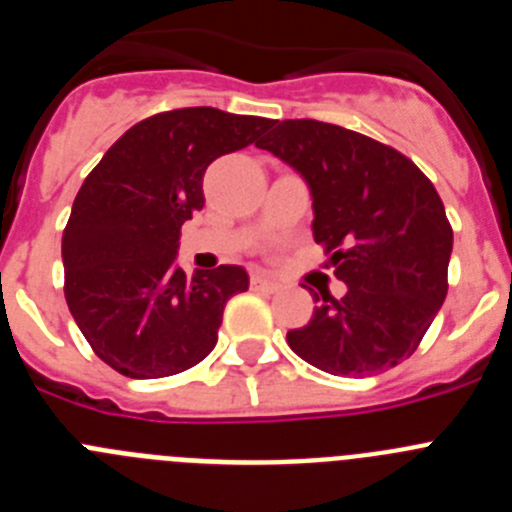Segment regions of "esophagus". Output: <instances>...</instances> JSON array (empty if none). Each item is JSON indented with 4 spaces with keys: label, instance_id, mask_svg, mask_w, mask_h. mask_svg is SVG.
<instances>
[{
    "label": "esophagus",
    "instance_id": "34e87169",
    "mask_svg": "<svg viewBox=\"0 0 512 512\" xmlns=\"http://www.w3.org/2000/svg\"><path fill=\"white\" fill-rule=\"evenodd\" d=\"M251 287L253 289H261V292H277L279 282L269 279V277H266V274H253V277H251Z\"/></svg>",
    "mask_w": 512,
    "mask_h": 512
}]
</instances>
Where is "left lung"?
<instances>
[{
  "label": "left lung",
  "instance_id": "obj_1",
  "mask_svg": "<svg viewBox=\"0 0 512 512\" xmlns=\"http://www.w3.org/2000/svg\"><path fill=\"white\" fill-rule=\"evenodd\" d=\"M305 179L312 238L346 295H323L289 330L300 359L336 377H372L410 359L446 300L454 233L436 187L379 140L318 120H274L256 143Z\"/></svg>",
  "mask_w": 512,
  "mask_h": 512
}]
</instances>
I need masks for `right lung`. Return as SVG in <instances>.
<instances>
[{
    "label": "right lung",
    "mask_w": 512,
    "mask_h": 512,
    "mask_svg": "<svg viewBox=\"0 0 512 512\" xmlns=\"http://www.w3.org/2000/svg\"><path fill=\"white\" fill-rule=\"evenodd\" d=\"M266 117L187 107L138 122L84 179L61 259L66 302L94 354L130 379L187 372L217 343L225 302L248 289L243 266L187 277L179 230L202 210L215 158L256 143Z\"/></svg>",
    "instance_id": "obj_1"
}]
</instances>
